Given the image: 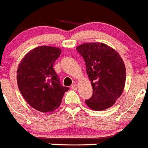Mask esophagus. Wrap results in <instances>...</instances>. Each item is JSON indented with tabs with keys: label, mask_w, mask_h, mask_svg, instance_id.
Segmentation results:
<instances>
[{
	"label": "esophagus",
	"mask_w": 148,
	"mask_h": 148,
	"mask_svg": "<svg viewBox=\"0 0 148 148\" xmlns=\"http://www.w3.org/2000/svg\"><path fill=\"white\" fill-rule=\"evenodd\" d=\"M71 88H72V89H73V90H77V88H78V85H77L76 84H74L72 85Z\"/></svg>",
	"instance_id": "1"
}]
</instances>
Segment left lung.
<instances>
[{
    "label": "left lung",
    "instance_id": "1",
    "mask_svg": "<svg viewBox=\"0 0 148 148\" xmlns=\"http://www.w3.org/2000/svg\"><path fill=\"white\" fill-rule=\"evenodd\" d=\"M76 50L84 58L93 87V94L85 103L93 110L108 108L124 88L126 68L123 60L115 50L100 42L82 44Z\"/></svg>",
    "mask_w": 148,
    "mask_h": 148
}]
</instances>
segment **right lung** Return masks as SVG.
Masks as SVG:
<instances>
[{"label":"right lung","mask_w":148,"mask_h":148,"mask_svg":"<svg viewBox=\"0 0 148 148\" xmlns=\"http://www.w3.org/2000/svg\"><path fill=\"white\" fill-rule=\"evenodd\" d=\"M61 50L51 46L35 48L18 65V89L31 107L42 112H52L60 106L64 93L69 88L63 86L53 65Z\"/></svg>","instance_id":"obj_1"}]
</instances>
